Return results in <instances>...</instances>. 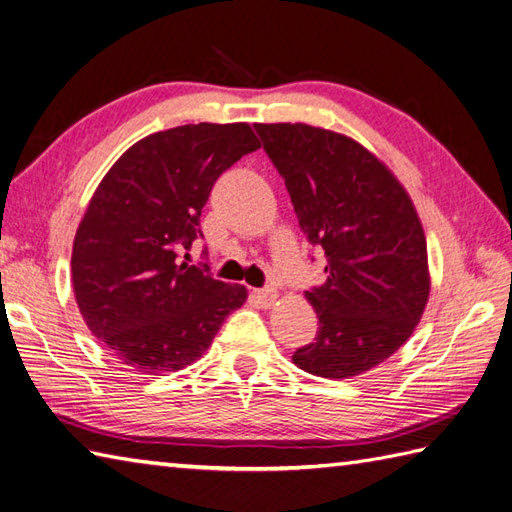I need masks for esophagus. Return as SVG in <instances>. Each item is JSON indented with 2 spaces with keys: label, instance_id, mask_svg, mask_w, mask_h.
I'll use <instances>...</instances> for the list:
<instances>
[{
  "label": "esophagus",
  "instance_id": "obj_1",
  "mask_svg": "<svg viewBox=\"0 0 512 512\" xmlns=\"http://www.w3.org/2000/svg\"><path fill=\"white\" fill-rule=\"evenodd\" d=\"M255 299L262 303L264 308H270L277 301V290L273 288H264V290H255Z\"/></svg>",
  "mask_w": 512,
  "mask_h": 512
}]
</instances>
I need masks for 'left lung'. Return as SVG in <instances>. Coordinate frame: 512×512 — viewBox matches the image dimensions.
I'll return each instance as SVG.
<instances>
[{
    "label": "left lung",
    "mask_w": 512,
    "mask_h": 512,
    "mask_svg": "<svg viewBox=\"0 0 512 512\" xmlns=\"http://www.w3.org/2000/svg\"><path fill=\"white\" fill-rule=\"evenodd\" d=\"M328 279L306 292L317 339L292 354L321 378H352L405 345L427 308V239L407 189L354 138L306 123H255Z\"/></svg>",
    "instance_id": "8db88e82"
}]
</instances>
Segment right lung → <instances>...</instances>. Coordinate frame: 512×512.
<instances>
[{
    "mask_svg": "<svg viewBox=\"0 0 512 512\" xmlns=\"http://www.w3.org/2000/svg\"><path fill=\"white\" fill-rule=\"evenodd\" d=\"M262 147L248 123L180 125L138 140L105 173L76 228L72 288L90 332L123 365L178 372L209 350L248 292L180 262L215 180Z\"/></svg>",
    "mask_w": 512,
    "mask_h": 512,
    "instance_id": "right-lung-1",
    "label": "right lung"
}]
</instances>
